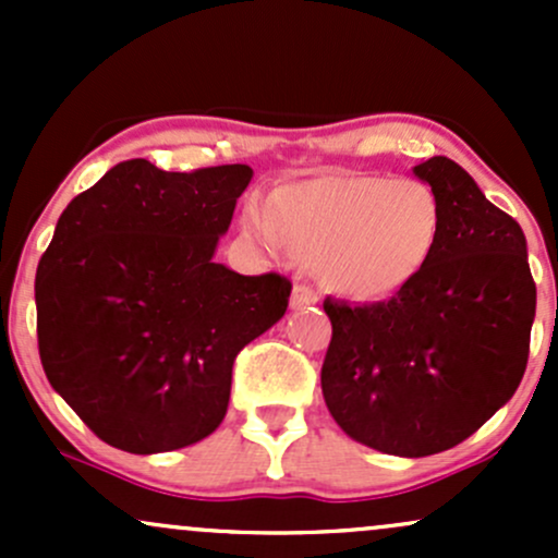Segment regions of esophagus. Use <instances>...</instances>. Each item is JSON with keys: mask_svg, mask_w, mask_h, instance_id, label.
Here are the masks:
<instances>
[{"mask_svg": "<svg viewBox=\"0 0 558 558\" xmlns=\"http://www.w3.org/2000/svg\"><path fill=\"white\" fill-rule=\"evenodd\" d=\"M317 291H312L306 283H296L293 286V293H291V306L293 310H306V306L317 304Z\"/></svg>", "mask_w": 558, "mask_h": 558, "instance_id": "esophagus-1", "label": "esophagus"}]
</instances>
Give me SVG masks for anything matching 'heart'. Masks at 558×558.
I'll return each instance as SVG.
<instances>
[{"label": "heart", "instance_id": "heart-1", "mask_svg": "<svg viewBox=\"0 0 558 558\" xmlns=\"http://www.w3.org/2000/svg\"><path fill=\"white\" fill-rule=\"evenodd\" d=\"M243 226L267 248H288L341 296L377 301L412 283L430 262L444 209L427 183L386 175H328L275 191Z\"/></svg>", "mask_w": 558, "mask_h": 558}]
</instances>
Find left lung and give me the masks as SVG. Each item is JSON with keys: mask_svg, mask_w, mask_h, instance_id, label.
Here are the masks:
<instances>
[{"mask_svg": "<svg viewBox=\"0 0 558 558\" xmlns=\"http://www.w3.org/2000/svg\"><path fill=\"white\" fill-rule=\"evenodd\" d=\"M414 175L444 209L425 270L386 301L323 304L332 420L360 444L409 459L462 444L514 396L535 319L520 222L453 159L430 157Z\"/></svg>", "mask_w": 558, "mask_h": 558, "instance_id": "1", "label": "left lung"}]
</instances>
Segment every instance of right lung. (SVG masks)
<instances>
[{
    "label": "right lung",
    "mask_w": 558,
    "mask_h": 558,
    "mask_svg": "<svg viewBox=\"0 0 558 558\" xmlns=\"http://www.w3.org/2000/svg\"><path fill=\"white\" fill-rule=\"evenodd\" d=\"M252 175L128 159L57 220L36 270L38 356L105 444L162 453L207 438L239 351L286 315L291 280L213 259Z\"/></svg>",
    "instance_id": "obj_1"
}]
</instances>
